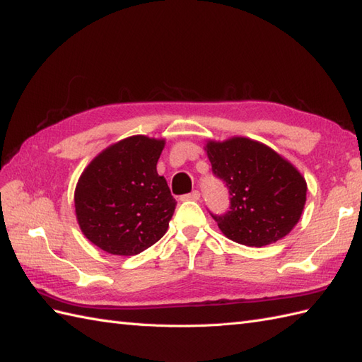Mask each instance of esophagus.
<instances>
[{
	"label": "esophagus",
	"mask_w": 362,
	"mask_h": 362,
	"mask_svg": "<svg viewBox=\"0 0 362 362\" xmlns=\"http://www.w3.org/2000/svg\"><path fill=\"white\" fill-rule=\"evenodd\" d=\"M182 198H184V199H194V202H197V199H199V192H198V190H194V192H190V194L184 195Z\"/></svg>",
	"instance_id": "1"
}]
</instances>
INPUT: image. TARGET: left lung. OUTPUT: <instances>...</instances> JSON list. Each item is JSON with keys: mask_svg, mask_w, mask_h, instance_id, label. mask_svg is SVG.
Listing matches in <instances>:
<instances>
[{"mask_svg": "<svg viewBox=\"0 0 362 362\" xmlns=\"http://www.w3.org/2000/svg\"><path fill=\"white\" fill-rule=\"evenodd\" d=\"M206 151L230 195L226 214H211L224 235L260 247L290 234L307 202V182L293 164L247 138L211 141Z\"/></svg>", "mask_w": 362, "mask_h": 362, "instance_id": "obj_1", "label": "left lung"}]
</instances>
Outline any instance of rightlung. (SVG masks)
Returning <instances> with one entry per match:
<instances>
[{"mask_svg":"<svg viewBox=\"0 0 362 362\" xmlns=\"http://www.w3.org/2000/svg\"><path fill=\"white\" fill-rule=\"evenodd\" d=\"M163 139L132 136L95 156L77 182L78 226L91 243L115 255H136L155 245L176 202L156 164Z\"/></svg>","mask_w":362,"mask_h":362,"instance_id":"right-lung-1","label":"right lung"}]
</instances>
